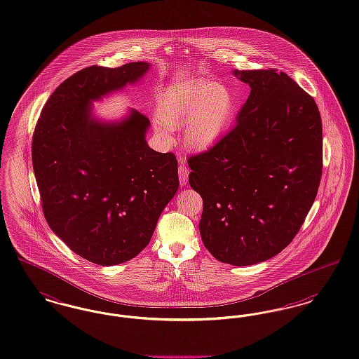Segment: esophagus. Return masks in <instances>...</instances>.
<instances>
[{
    "label": "esophagus",
    "instance_id": "34e87169",
    "mask_svg": "<svg viewBox=\"0 0 359 359\" xmlns=\"http://www.w3.org/2000/svg\"><path fill=\"white\" fill-rule=\"evenodd\" d=\"M179 179H180L182 186H184L188 180V170H187L186 164L182 158H179Z\"/></svg>",
    "mask_w": 359,
    "mask_h": 359
}]
</instances>
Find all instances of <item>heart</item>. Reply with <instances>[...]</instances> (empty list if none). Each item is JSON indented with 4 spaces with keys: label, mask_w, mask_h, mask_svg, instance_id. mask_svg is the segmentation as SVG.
Listing matches in <instances>:
<instances>
[{
    "label": "heart",
    "mask_w": 359,
    "mask_h": 359,
    "mask_svg": "<svg viewBox=\"0 0 359 359\" xmlns=\"http://www.w3.org/2000/svg\"><path fill=\"white\" fill-rule=\"evenodd\" d=\"M235 112V101L226 86L196 81L173 86L158 102L156 130L171 139L173 126L187 123L184 140L192 149H208L226 133Z\"/></svg>",
    "instance_id": "obj_1"
}]
</instances>
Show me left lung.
Here are the masks:
<instances>
[{
    "label": "left lung",
    "mask_w": 359,
    "mask_h": 359,
    "mask_svg": "<svg viewBox=\"0 0 359 359\" xmlns=\"http://www.w3.org/2000/svg\"><path fill=\"white\" fill-rule=\"evenodd\" d=\"M251 88L238 124L188 158L189 186L203 199L199 230L214 258L251 266L292 242L322 176L316 102L286 73L235 71Z\"/></svg>",
    "instance_id": "8db88e82"
}]
</instances>
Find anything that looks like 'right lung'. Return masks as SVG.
I'll return each mask as SVG.
<instances>
[{"label":"right lung","mask_w":359,"mask_h":359,"mask_svg":"<svg viewBox=\"0 0 359 359\" xmlns=\"http://www.w3.org/2000/svg\"><path fill=\"white\" fill-rule=\"evenodd\" d=\"M148 62L88 67L56 88L32 140L43 215L73 252L100 266L135 258L179 188L172 152L149 148L147 116L136 109L117 123L92 116V101L133 84Z\"/></svg>","instance_id":"add662e5"}]
</instances>
